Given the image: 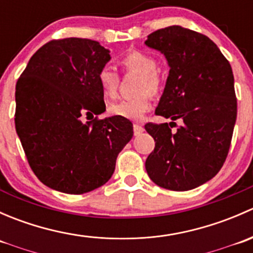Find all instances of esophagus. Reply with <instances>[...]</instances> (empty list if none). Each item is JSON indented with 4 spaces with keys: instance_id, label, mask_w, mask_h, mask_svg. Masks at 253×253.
I'll return each mask as SVG.
<instances>
[{
    "instance_id": "esophagus-1",
    "label": "esophagus",
    "mask_w": 253,
    "mask_h": 253,
    "mask_svg": "<svg viewBox=\"0 0 253 253\" xmlns=\"http://www.w3.org/2000/svg\"><path fill=\"white\" fill-rule=\"evenodd\" d=\"M143 131H144V128H143V126H141V125H138V124L133 125L134 136H138V134H141Z\"/></svg>"
}]
</instances>
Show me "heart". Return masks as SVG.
Returning <instances> with one entry per match:
<instances>
[{"instance_id":"obj_1","label":"heart","mask_w":253,"mask_h":253,"mask_svg":"<svg viewBox=\"0 0 253 253\" xmlns=\"http://www.w3.org/2000/svg\"><path fill=\"white\" fill-rule=\"evenodd\" d=\"M121 63L127 71L139 73L138 82L139 95L131 99H125L112 104L109 109L112 116L139 121L150 109V94H157L160 89V78L157 71V61L148 53L141 51H129L122 56ZM98 83L106 98H112L116 94L119 76L111 66H104L99 70Z\"/></svg>"}]
</instances>
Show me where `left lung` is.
<instances>
[{
  "label": "left lung",
  "instance_id": "obj_1",
  "mask_svg": "<svg viewBox=\"0 0 253 253\" xmlns=\"http://www.w3.org/2000/svg\"><path fill=\"white\" fill-rule=\"evenodd\" d=\"M144 44L170 67L155 114L171 119L144 126L155 141L145 170L160 187L192 190L218 174L228 155L237 115L233 70L208 37L180 25L152 33ZM177 118L184 124L171 132Z\"/></svg>",
  "mask_w": 253,
  "mask_h": 253
}]
</instances>
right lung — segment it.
<instances>
[{
    "instance_id": "right-lung-1",
    "label": "right lung",
    "mask_w": 253,
    "mask_h": 253,
    "mask_svg": "<svg viewBox=\"0 0 253 253\" xmlns=\"http://www.w3.org/2000/svg\"><path fill=\"white\" fill-rule=\"evenodd\" d=\"M110 60V51L94 40H52L18 79L17 134L34 174L52 190L82 195L103 186L133 136L122 117L83 122L105 111L96 76Z\"/></svg>"
}]
</instances>
